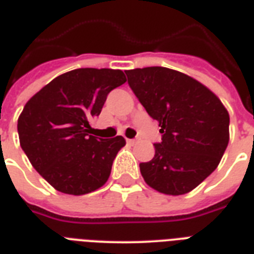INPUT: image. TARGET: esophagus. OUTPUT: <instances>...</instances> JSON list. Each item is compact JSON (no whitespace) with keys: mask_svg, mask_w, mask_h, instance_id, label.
Returning <instances> with one entry per match:
<instances>
[{"mask_svg":"<svg viewBox=\"0 0 254 254\" xmlns=\"http://www.w3.org/2000/svg\"><path fill=\"white\" fill-rule=\"evenodd\" d=\"M127 142L129 143V145H134V143L137 142V139H130V138H127Z\"/></svg>","mask_w":254,"mask_h":254,"instance_id":"1","label":"esophagus"}]
</instances>
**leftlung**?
I'll list each match as a JSON object with an SVG mask.
<instances>
[{
  "label": "left lung",
  "instance_id": "left-lung-1",
  "mask_svg": "<svg viewBox=\"0 0 254 254\" xmlns=\"http://www.w3.org/2000/svg\"><path fill=\"white\" fill-rule=\"evenodd\" d=\"M125 73L162 133L154 158L139 163L146 185L174 196L192 191L219 166L228 146V111L211 89L175 69L146 67Z\"/></svg>",
  "mask_w": 254,
  "mask_h": 254
}]
</instances>
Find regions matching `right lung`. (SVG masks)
I'll use <instances>...</instances> for the list:
<instances>
[{
	"instance_id": "add662e5",
	"label": "right lung",
	"mask_w": 254,
	"mask_h": 254,
	"mask_svg": "<svg viewBox=\"0 0 254 254\" xmlns=\"http://www.w3.org/2000/svg\"><path fill=\"white\" fill-rule=\"evenodd\" d=\"M127 81L121 69L77 68L59 75L26 103L18 117L22 150L33 167L68 195H84L107 183L125 139L89 135L108 93Z\"/></svg>"
}]
</instances>
